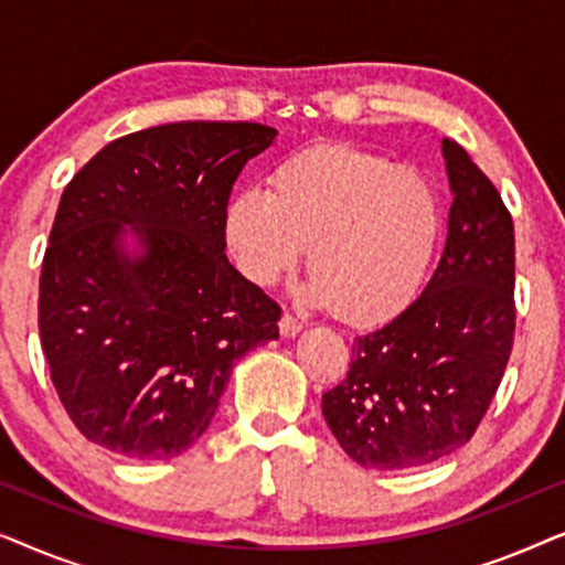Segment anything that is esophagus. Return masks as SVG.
<instances>
[{
    "label": "esophagus",
    "instance_id": "34e87169",
    "mask_svg": "<svg viewBox=\"0 0 565 565\" xmlns=\"http://www.w3.org/2000/svg\"><path fill=\"white\" fill-rule=\"evenodd\" d=\"M300 329H303V323H300L296 316L282 313V319H280V334L282 337H296Z\"/></svg>",
    "mask_w": 565,
    "mask_h": 565
}]
</instances>
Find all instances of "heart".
Returning <instances> with one entry per match:
<instances>
[{"instance_id":"heart-1","label":"heart","mask_w":565,"mask_h":565,"mask_svg":"<svg viewBox=\"0 0 565 565\" xmlns=\"http://www.w3.org/2000/svg\"><path fill=\"white\" fill-rule=\"evenodd\" d=\"M226 244L242 273L273 285L308 249L311 298L367 327L398 313L419 288L439 236V205L414 169L350 146L292 153L269 190L238 192Z\"/></svg>"}]
</instances>
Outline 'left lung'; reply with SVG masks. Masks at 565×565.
Returning a JSON list of instances; mask_svg holds the SVG:
<instances>
[{"instance_id":"obj_1","label":"left lung","mask_w":565,"mask_h":565,"mask_svg":"<svg viewBox=\"0 0 565 565\" xmlns=\"http://www.w3.org/2000/svg\"><path fill=\"white\" fill-rule=\"evenodd\" d=\"M452 190L443 259L406 311L358 337L323 393L337 443L362 468L408 470L476 435L514 344V223L483 169L443 138Z\"/></svg>"}]
</instances>
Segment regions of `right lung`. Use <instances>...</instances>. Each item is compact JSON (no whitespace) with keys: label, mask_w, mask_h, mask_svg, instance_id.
Here are the masks:
<instances>
[{"label":"right lung","mask_w":565,"mask_h":565,"mask_svg":"<svg viewBox=\"0 0 565 565\" xmlns=\"http://www.w3.org/2000/svg\"><path fill=\"white\" fill-rule=\"evenodd\" d=\"M275 134L167 122L107 143L66 184L38 329L53 388L89 443L177 458L211 424L234 362L280 334V306L223 252L231 188ZM126 225L142 246L134 258Z\"/></svg>","instance_id":"1"}]
</instances>
